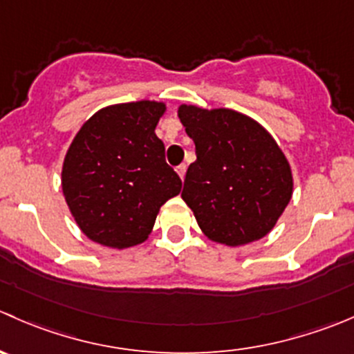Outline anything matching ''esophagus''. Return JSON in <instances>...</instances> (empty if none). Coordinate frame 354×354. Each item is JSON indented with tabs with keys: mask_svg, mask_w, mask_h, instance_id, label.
Instances as JSON below:
<instances>
[{
	"mask_svg": "<svg viewBox=\"0 0 354 354\" xmlns=\"http://www.w3.org/2000/svg\"><path fill=\"white\" fill-rule=\"evenodd\" d=\"M178 174H180L181 180H185V173H187V164H180V166L176 167Z\"/></svg>",
	"mask_w": 354,
	"mask_h": 354,
	"instance_id": "obj_1",
	"label": "esophagus"
}]
</instances>
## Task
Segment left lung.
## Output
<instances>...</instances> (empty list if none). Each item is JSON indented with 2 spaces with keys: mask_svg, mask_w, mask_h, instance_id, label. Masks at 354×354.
Wrapping results in <instances>:
<instances>
[{
  "mask_svg": "<svg viewBox=\"0 0 354 354\" xmlns=\"http://www.w3.org/2000/svg\"><path fill=\"white\" fill-rule=\"evenodd\" d=\"M178 118L197 153L181 197L204 235L230 247L268 235L290 202L294 185L272 135L230 109L180 105Z\"/></svg>",
  "mask_w": 354,
  "mask_h": 354,
  "instance_id": "obj_1",
  "label": "left lung"
}]
</instances>
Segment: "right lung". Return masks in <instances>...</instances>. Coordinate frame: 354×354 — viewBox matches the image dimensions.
Listing matches in <instances>:
<instances>
[{
    "label": "right lung",
    "instance_id": "1",
    "mask_svg": "<svg viewBox=\"0 0 354 354\" xmlns=\"http://www.w3.org/2000/svg\"><path fill=\"white\" fill-rule=\"evenodd\" d=\"M166 105L131 102L91 115L72 140L62 190L88 239L126 249L149 239L160 205L181 192L156 126Z\"/></svg>",
    "mask_w": 354,
    "mask_h": 354
}]
</instances>
